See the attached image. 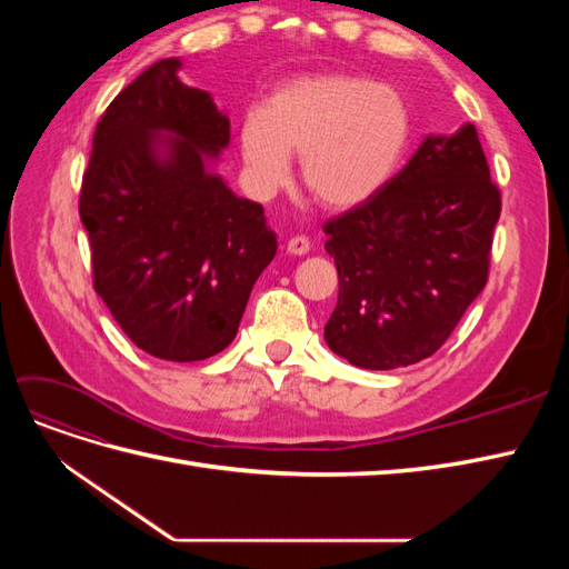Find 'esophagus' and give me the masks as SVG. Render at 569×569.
I'll return each instance as SVG.
<instances>
[{
	"instance_id": "obj_1",
	"label": "esophagus",
	"mask_w": 569,
	"mask_h": 569,
	"mask_svg": "<svg viewBox=\"0 0 569 569\" xmlns=\"http://www.w3.org/2000/svg\"><path fill=\"white\" fill-rule=\"evenodd\" d=\"M308 249H311V242H308V237H303V234L291 237L287 242V251L295 256H303V253H308Z\"/></svg>"
}]
</instances>
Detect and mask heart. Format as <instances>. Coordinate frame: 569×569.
<instances>
[{"mask_svg":"<svg viewBox=\"0 0 569 569\" xmlns=\"http://www.w3.org/2000/svg\"><path fill=\"white\" fill-rule=\"evenodd\" d=\"M408 137L410 111L396 90L358 76H313L282 84L266 109L242 116L239 151L258 194L278 192L297 153L313 199L347 211L389 182Z\"/></svg>","mask_w":569,"mask_h":569,"instance_id":"1","label":"heart"}]
</instances>
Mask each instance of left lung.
<instances>
[{"label":"left lung","mask_w":569,"mask_h":569,"mask_svg":"<svg viewBox=\"0 0 569 569\" xmlns=\"http://www.w3.org/2000/svg\"><path fill=\"white\" fill-rule=\"evenodd\" d=\"M498 216L475 126L427 137L372 199L322 226L339 272L330 349L368 370L437 353L489 280Z\"/></svg>","instance_id":"8db88e82"}]
</instances>
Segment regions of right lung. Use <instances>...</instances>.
<instances>
[{"instance_id": "add662e5", "label": "right lung", "mask_w": 569, "mask_h": 569, "mask_svg": "<svg viewBox=\"0 0 569 569\" xmlns=\"http://www.w3.org/2000/svg\"><path fill=\"white\" fill-rule=\"evenodd\" d=\"M178 68L149 66L101 113L78 209L94 291L120 330L151 356L189 363L234 339L278 237L261 203L206 170L230 142V120Z\"/></svg>"}]
</instances>
